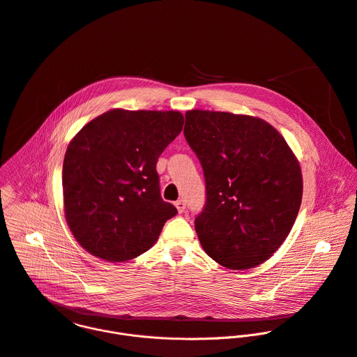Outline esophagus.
<instances>
[{
  "label": "esophagus",
  "mask_w": 357,
  "mask_h": 357,
  "mask_svg": "<svg viewBox=\"0 0 357 357\" xmlns=\"http://www.w3.org/2000/svg\"><path fill=\"white\" fill-rule=\"evenodd\" d=\"M175 206H176V208H178V211H179V213H183V211H185V208H186V203H185V200H183V199L176 200V202H175Z\"/></svg>",
  "instance_id": "esophagus-1"
}]
</instances>
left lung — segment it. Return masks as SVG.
Here are the masks:
<instances>
[{"instance_id":"8db88e82","label":"left lung","mask_w":357,"mask_h":357,"mask_svg":"<svg viewBox=\"0 0 357 357\" xmlns=\"http://www.w3.org/2000/svg\"><path fill=\"white\" fill-rule=\"evenodd\" d=\"M183 135L200 161L206 203L195 228L206 254L228 269L269 259L287 238L303 197L297 158L262 119L189 110Z\"/></svg>"}]
</instances>
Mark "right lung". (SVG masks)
Segmentation results:
<instances>
[{
	"instance_id": "right-lung-1",
	"label": "right lung",
	"mask_w": 357,
	"mask_h": 357,
	"mask_svg": "<svg viewBox=\"0 0 357 357\" xmlns=\"http://www.w3.org/2000/svg\"><path fill=\"white\" fill-rule=\"evenodd\" d=\"M182 128L175 110L113 109L71 140L63 162L64 211L89 254L125 262L155 244L178 213L161 197L157 161Z\"/></svg>"
}]
</instances>
